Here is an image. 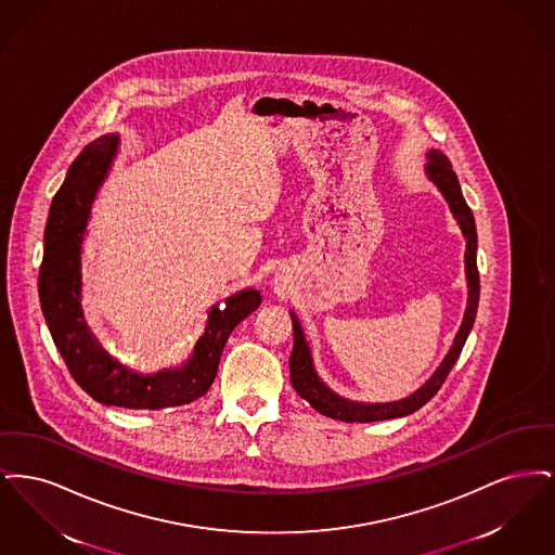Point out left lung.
<instances>
[{
    "mask_svg": "<svg viewBox=\"0 0 555 555\" xmlns=\"http://www.w3.org/2000/svg\"><path fill=\"white\" fill-rule=\"evenodd\" d=\"M426 158H428L424 166L426 177L443 193V197L449 204V210L457 220V224L466 237L464 264H466V281H468V306L464 312L462 326L453 339L446 360L418 391H414L412 396L403 397L399 401H389V403H364V401H351V399L337 396L333 389H328L322 383V378L318 376L317 369H314L312 351L306 341L301 322L291 312V320H293V351H291L289 358L291 385L299 393V397H304L322 416H328V418H335L341 423H374V421L401 418V416H408V414L421 410L424 403L430 397H435V393L441 389V385L446 383L449 370L453 369V364L457 362L462 347L473 331L476 308H478V295H480V281H478V268H476L475 216L462 195V189H460L457 177L451 168L448 156L441 154L439 150H430L426 154Z\"/></svg>",
    "mask_w": 555,
    "mask_h": 555,
    "instance_id": "8db88e82",
    "label": "left lung"
}]
</instances>
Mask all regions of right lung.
<instances>
[{
    "instance_id": "add662e5",
    "label": "right lung",
    "mask_w": 555,
    "mask_h": 555,
    "mask_svg": "<svg viewBox=\"0 0 555 555\" xmlns=\"http://www.w3.org/2000/svg\"><path fill=\"white\" fill-rule=\"evenodd\" d=\"M120 137L104 134L89 143L70 164L53 197L39 270L41 312L53 344L73 378L95 401L129 410H159L185 405L208 393L222 349L243 318L262 304L260 291L243 289L211 306L204 335L181 366L134 372L114 360L89 331L80 308V245L95 193L106 179Z\"/></svg>"
}]
</instances>
